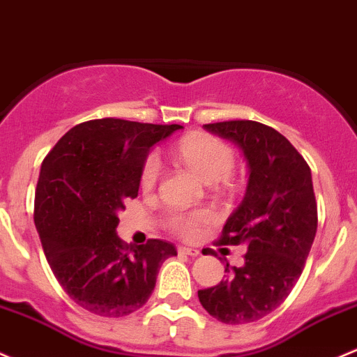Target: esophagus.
I'll use <instances>...</instances> for the list:
<instances>
[{
    "label": "esophagus",
    "mask_w": 357,
    "mask_h": 357,
    "mask_svg": "<svg viewBox=\"0 0 357 357\" xmlns=\"http://www.w3.org/2000/svg\"><path fill=\"white\" fill-rule=\"evenodd\" d=\"M178 251L181 255H188V257H200V251L197 248H188V246H179Z\"/></svg>",
    "instance_id": "obj_1"
}]
</instances>
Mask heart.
I'll use <instances>...</instances> for the list:
<instances>
[{
	"instance_id": "b5f03b06",
	"label": "heart",
	"mask_w": 357,
	"mask_h": 357,
	"mask_svg": "<svg viewBox=\"0 0 357 357\" xmlns=\"http://www.w3.org/2000/svg\"><path fill=\"white\" fill-rule=\"evenodd\" d=\"M176 157L193 174H197L207 185H213L231 174L234 167V152L222 140L207 135H191L183 138L176 147ZM160 176V160L157 155H149L142 167L140 181L145 191L157 185ZM205 220V213H171L169 226L174 232L190 238L195 234L198 224Z\"/></svg>"
}]
</instances>
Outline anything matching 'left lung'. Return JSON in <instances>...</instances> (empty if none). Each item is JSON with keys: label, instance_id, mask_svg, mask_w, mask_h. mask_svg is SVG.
<instances>
[{"label": "left lung", "instance_id": "left-lung-1", "mask_svg": "<svg viewBox=\"0 0 357 357\" xmlns=\"http://www.w3.org/2000/svg\"><path fill=\"white\" fill-rule=\"evenodd\" d=\"M205 130L238 145L248 166L246 193L229 215L222 245H246L243 267L226 261V279L198 291L202 306L227 325L272 313L298 282L318 226L311 171L284 135L257 121Z\"/></svg>", "mask_w": 357, "mask_h": 357}]
</instances>
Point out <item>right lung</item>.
<instances>
[{
	"instance_id": "1",
	"label": "right lung",
	"mask_w": 357,
	"mask_h": 357,
	"mask_svg": "<svg viewBox=\"0 0 357 357\" xmlns=\"http://www.w3.org/2000/svg\"><path fill=\"white\" fill-rule=\"evenodd\" d=\"M179 125L93 119L73 126L40 166L33 222L47 264L66 294L93 314L119 318L147 303L174 245H125L116 227L137 198L152 147Z\"/></svg>"
}]
</instances>
